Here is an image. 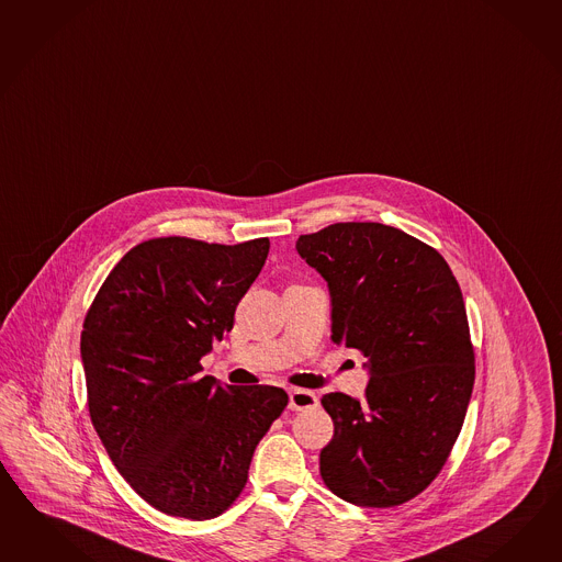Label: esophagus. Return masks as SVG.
I'll return each instance as SVG.
<instances>
[{
    "label": "esophagus",
    "instance_id": "1",
    "mask_svg": "<svg viewBox=\"0 0 562 562\" xmlns=\"http://www.w3.org/2000/svg\"><path fill=\"white\" fill-rule=\"evenodd\" d=\"M319 405V398L315 396V393L311 391H304V389H290L289 391V407L292 411L311 409V407H317Z\"/></svg>",
    "mask_w": 562,
    "mask_h": 562
}]
</instances>
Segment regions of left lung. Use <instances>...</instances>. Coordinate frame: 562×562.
Instances as JSON below:
<instances>
[{"instance_id":"8db88e82","label":"left lung","mask_w":562,"mask_h":562,"mask_svg":"<svg viewBox=\"0 0 562 562\" xmlns=\"http://www.w3.org/2000/svg\"><path fill=\"white\" fill-rule=\"evenodd\" d=\"M299 256L329 286L331 339L362 351L364 398L329 393L325 485L360 507H395L429 485L454 446L474 384L462 292L440 254L401 228L335 223Z\"/></svg>"}]
</instances>
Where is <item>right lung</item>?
<instances>
[{
	"label": "right lung",
	"mask_w": 562,
	"mask_h": 562,
	"mask_svg": "<svg viewBox=\"0 0 562 562\" xmlns=\"http://www.w3.org/2000/svg\"><path fill=\"white\" fill-rule=\"evenodd\" d=\"M268 251V239L138 243L83 321L91 424L124 481L167 516H221L289 405L278 386H223L200 374V358L233 329Z\"/></svg>",
	"instance_id": "right-lung-1"
}]
</instances>
